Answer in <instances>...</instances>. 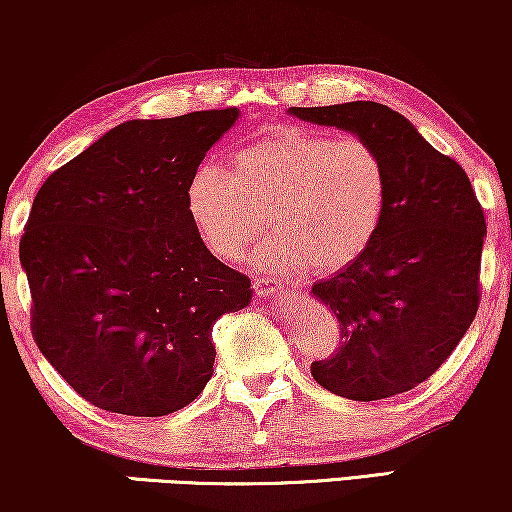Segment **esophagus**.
Returning a JSON list of instances; mask_svg holds the SVG:
<instances>
[{
  "label": "esophagus",
  "instance_id": "obj_1",
  "mask_svg": "<svg viewBox=\"0 0 512 512\" xmlns=\"http://www.w3.org/2000/svg\"><path fill=\"white\" fill-rule=\"evenodd\" d=\"M254 291L258 298H272V296H286V289L282 286H270L268 282H254Z\"/></svg>",
  "mask_w": 512,
  "mask_h": 512
}]
</instances>
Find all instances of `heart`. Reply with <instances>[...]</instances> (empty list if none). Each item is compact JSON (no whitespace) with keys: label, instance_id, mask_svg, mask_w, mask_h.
<instances>
[{"label":"heart","instance_id":"1","mask_svg":"<svg viewBox=\"0 0 512 512\" xmlns=\"http://www.w3.org/2000/svg\"><path fill=\"white\" fill-rule=\"evenodd\" d=\"M387 170L361 137L279 128L233 156V174L202 163L186 186L200 242L237 261L265 228L254 261L268 272H338L366 254L387 209Z\"/></svg>","mask_w":512,"mask_h":512}]
</instances>
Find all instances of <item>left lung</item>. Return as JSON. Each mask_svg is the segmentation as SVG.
<instances>
[{"label":"left lung","instance_id":"1","mask_svg":"<svg viewBox=\"0 0 512 512\" xmlns=\"http://www.w3.org/2000/svg\"><path fill=\"white\" fill-rule=\"evenodd\" d=\"M300 121L370 142L387 170V209L359 261L312 286L342 345L312 363L321 387L380 401L429 380L478 312L485 214L466 172L380 102L291 107Z\"/></svg>","mask_w":512,"mask_h":512}]
</instances>
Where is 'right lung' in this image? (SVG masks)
Returning a JSON list of instances; mask_svg holds the SVG:
<instances>
[{"mask_svg":"<svg viewBox=\"0 0 512 512\" xmlns=\"http://www.w3.org/2000/svg\"><path fill=\"white\" fill-rule=\"evenodd\" d=\"M240 109L135 118L39 188L20 240L32 335L97 408L163 417L214 373L212 326L251 303V282L191 226L186 186Z\"/></svg>","mask_w":512,"mask_h":512,"instance_id":"obj_1","label":"right lung"}]
</instances>
